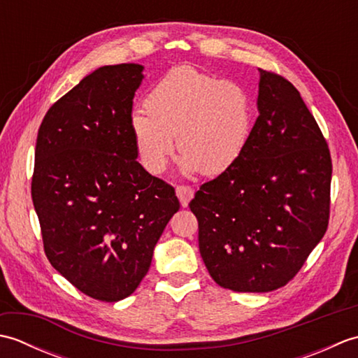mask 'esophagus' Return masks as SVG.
I'll list each match as a JSON object with an SVG mask.
<instances>
[{
	"mask_svg": "<svg viewBox=\"0 0 358 358\" xmlns=\"http://www.w3.org/2000/svg\"><path fill=\"white\" fill-rule=\"evenodd\" d=\"M175 192H177L178 200H180L181 206H183V208H186L189 201L194 199V189L189 187V186H177Z\"/></svg>",
	"mask_w": 358,
	"mask_h": 358,
	"instance_id": "obj_1",
	"label": "esophagus"
}]
</instances>
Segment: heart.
<instances>
[{
	"mask_svg": "<svg viewBox=\"0 0 358 358\" xmlns=\"http://www.w3.org/2000/svg\"><path fill=\"white\" fill-rule=\"evenodd\" d=\"M135 110L131 131L144 169L164 172L177 138L181 171L215 177L238 162L255 123L254 100L237 81L220 80L191 66L173 67Z\"/></svg>",
	"mask_w": 358,
	"mask_h": 358,
	"instance_id": "b5f03b06",
	"label": "heart"
}]
</instances>
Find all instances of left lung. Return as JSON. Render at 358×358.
Here are the masks:
<instances>
[{
    "mask_svg": "<svg viewBox=\"0 0 358 358\" xmlns=\"http://www.w3.org/2000/svg\"><path fill=\"white\" fill-rule=\"evenodd\" d=\"M257 108L238 162L189 203L210 277L235 292L285 286L329 223V148L300 92L260 69Z\"/></svg>",
    "mask_w": 358,
    "mask_h": 358,
    "instance_id": "obj_1",
    "label": "left lung"
}]
</instances>
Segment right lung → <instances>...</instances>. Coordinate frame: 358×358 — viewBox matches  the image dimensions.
Masks as SVG:
<instances>
[{
	"label": "right lung",
	"mask_w": 358,
	"mask_h": 358,
	"mask_svg": "<svg viewBox=\"0 0 358 358\" xmlns=\"http://www.w3.org/2000/svg\"><path fill=\"white\" fill-rule=\"evenodd\" d=\"M141 64L103 66L45 113L32 201L50 264L89 296L118 301L146 275L180 209L175 189L136 162L132 104Z\"/></svg>",
	"instance_id": "add662e5"
}]
</instances>
